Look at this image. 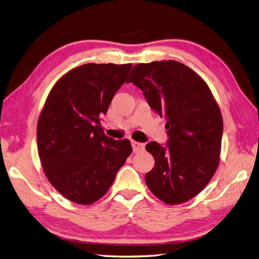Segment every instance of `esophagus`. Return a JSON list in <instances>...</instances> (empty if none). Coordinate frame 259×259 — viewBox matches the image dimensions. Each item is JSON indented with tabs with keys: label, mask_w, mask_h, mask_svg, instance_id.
Instances as JSON below:
<instances>
[{
	"label": "esophagus",
	"mask_w": 259,
	"mask_h": 259,
	"mask_svg": "<svg viewBox=\"0 0 259 259\" xmlns=\"http://www.w3.org/2000/svg\"><path fill=\"white\" fill-rule=\"evenodd\" d=\"M132 147H133V151H134V152L142 151L145 149L144 144H140V143H137V142H132Z\"/></svg>",
	"instance_id": "34e87169"
}]
</instances>
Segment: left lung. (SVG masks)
Instances as JSON below:
<instances>
[{
  "label": "left lung",
  "mask_w": 259,
  "mask_h": 259,
  "mask_svg": "<svg viewBox=\"0 0 259 259\" xmlns=\"http://www.w3.org/2000/svg\"><path fill=\"white\" fill-rule=\"evenodd\" d=\"M134 83L154 112L166 120L167 147L151 142L146 150L154 167L145 182L156 198L182 204L199 194L221 160L223 116L208 85L189 67L175 60L134 66Z\"/></svg>",
  "instance_id": "obj_1"
}]
</instances>
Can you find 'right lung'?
I'll return each instance as SVG.
<instances>
[{
	"mask_svg": "<svg viewBox=\"0 0 259 259\" xmlns=\"http://www.w3.org/2000/svg\"><path fill=\"white\" fill-rule=\"evenodd\" d=\"M131 69L132 64H86L70 70L55 83L38 116L44 174L76 204L104 197L133 151L128 139L106 136L99 121Z\"/></svg>",
	"mask_w": 259,
	"mask_h": 259,
	"instance_id": "right-lung-1",
	"label": "right lung"
}]
</instances>
